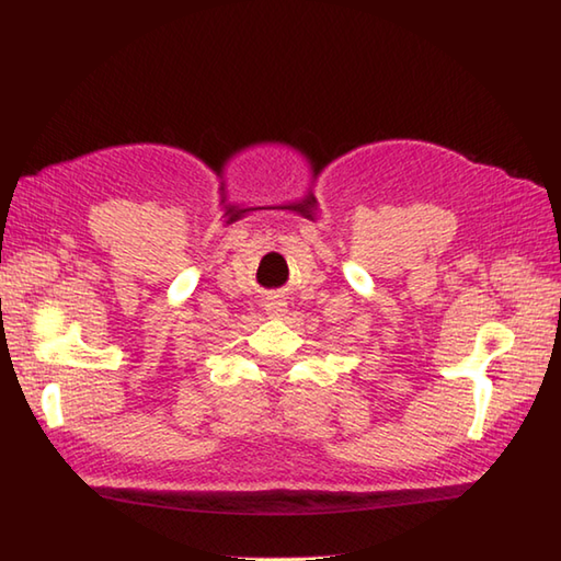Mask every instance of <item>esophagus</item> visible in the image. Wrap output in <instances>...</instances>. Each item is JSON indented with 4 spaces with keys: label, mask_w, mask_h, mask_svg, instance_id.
I'll return each mask as SVG.
<instances>
[{
    "label": "esophagus",
    "mask_w": 561,
    "mask_h": 561,
    "mask_svg": "<svg viewBox=\"0 0 561 561\" xmlns=\"http://www.w3.org/2000/svg\"><path fill=\"white\" fill-rule=\"evenodd\" d=\"M285 310H288V305H285L283 297H278V295H271V297H268L266 312H268L271 317H283Z\"/></svg>",
    "instance_id": "34e87169"
}]
</instances>
